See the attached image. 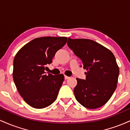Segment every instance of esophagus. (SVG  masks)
Wrapping results in <instances>:
<instances>
[{
  "mask_svg": "<svg viewBox=\"0 0 130 130\" xmlns=\"http://www.w3.org/2000/svg\"><path fill=\"white\" fill-rule=\"evenodd\" d=\"M64 77H65V80L68 79H69V78H70V77L67 76H64Z\"/></svg>",
  "mask_w": 130,
  "mask_h": 130,
  "instance_id": "obj_1",
  "label": "esophagus"
}]
</instances>
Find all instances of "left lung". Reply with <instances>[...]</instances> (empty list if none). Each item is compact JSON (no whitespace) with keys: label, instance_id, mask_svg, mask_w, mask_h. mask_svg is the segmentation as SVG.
<instances>
[{"label":"left lung","instance_id":"1","mask_svg":"<svg viewBox=\"0 0 130 130\" xmlns=\"http://www.w3.org/2000/svg\"><path fill=\"white\" fill-rule=\"evenodd\" d=\"M67 44L87 70L85 79L76 78L77 85L74 89L76 99L88 109L102 106L117 87L119 68L114 55L92 40L68 38Z\"/></svg>","mask_w":130,"mask_h":130}]
</instances>
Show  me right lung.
Returning a JSON list of instances; mask_svg holds the SVG:
<instances>
[{
	"label": "right lung",
	"instance_id": "obj_1",
	"mask_svg": "<svg viewBox=\"0 0 130 130\" xmlns=\"http://www.w3.org/2000/svg\"><path fill=\"white\" fill-rule=\"evenodd\" d=\"M67 41V37L37 38L24 46L14 57V84L24 100L33 108H46L57 99L64 76L46 74L45 70Z\"/></svg>",
	"mask_w": 130,
	"mask_h": 130
}]
</instances>
